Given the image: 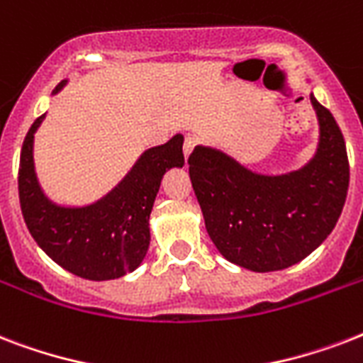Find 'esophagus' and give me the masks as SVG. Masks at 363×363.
I'll return each mask as SVG.
<instances>
[{"label": "esophagus", "mask_w": 363, "mask_h": 363, "mask_svg": "<svg viewBox=\"0 0 363 363\" xmlns=\"http://www.w3.org/2000/svg\"><path fill=\"white\" fill-rule=\"evenodd\" d=\"M199 145V139L196 135H188L186 139H184V147H182V150H184V156H190L192 154V150Z\"/></svg>", "instance_id": "1"}]
</instances>
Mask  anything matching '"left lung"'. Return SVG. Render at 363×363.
I'll return each instance as SVG.
<instances>
[{
    "mask_svg": "<svg viewBox=\"0 0 363 363\" xmlns=\"http://www.w3.org/2000/svg\"><path fill=\"white\" fill-rule=\"evenodd\" d=\"M320 143L315 158L286 175H258L228 154L196 147L190 181L215 247L245 269L279 271L307 258L332 233L349 190L343 133L311 96Z\"/></svg>",
    "mask_w": 363,
    "mask_h": 363,
    "instance_id": "8db88e82",
    "label": "left lung"
}]
</instances>
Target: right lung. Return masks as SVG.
<instances>
[{"instance_id": "add662e5", "label": "right lung", "mask_w": 363, "mask_h": 363, "mask_svg": "<svg viewBox=\"0 0 363 363\" xmlns=\"http://www.w3.org/2000/svg\"><path fill=\"white\" fill-rule=\"evenodd\" d=\"M65 84L60 82L54 94ZM39 116L20 152L18 198L24 222L35 242L64 269L88 281H111L139 267L150 242L148 218L162 177L184 165L182 141L173 139L148 148L105 198L88 207H62L43 194L33 167V133Z\"/></svg>"}]
</instances>
